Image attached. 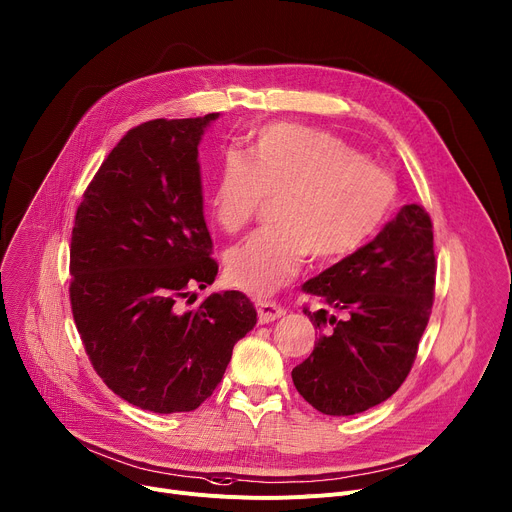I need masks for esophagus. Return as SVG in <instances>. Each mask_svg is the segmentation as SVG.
Instances as JSON below:
<instances>
[{
    "label": "esophagus",
    "instance_id": "obj_1",
    "mask_svg": "<svg viewBox=\"0 0 512 512\" xmlns=\"http://www.w3.org/2000/svg\"><path fill=\"white\" fill-rule=\"evenodd\" d=\"M286 314V308L280 306L273 300H259V320L261 322H271L275 318H280Z\"/></svg>",
    "mask_w": 512,
    "mask_h": 512
}]
</instances>
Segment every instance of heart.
I'll return each mask as SVG.
<instances>
[{
	"label": "heart",
	"instance_id": "obj_1",
	"mask_svg": "<svg viewBox=\"0 0 512 512\" xmlns=\"http://www.w3.org/2000/svg\"><path fill=\"white\" fill-rule=\"evenodd\" d=\"M269 196L277 198V224L251 232L224 257L230 280L257 294L286 286L310 253L333 261L361 249L392 212L396 183L339 136L282 122L257 130L249 157L237 149L222 155L210 210L237 232Z\"/></svg>",
	"mask_w": 512,
	"mask_h": 512
}]
</instances>
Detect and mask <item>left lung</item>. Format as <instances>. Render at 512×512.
Segmentation results:
<instances>
[{
    "mask_svg": "<svg viewBox=\"0 0 512 512\" xmlns=\"http://www.w3.org/2000/svg\"><path fill=\"white\" fill-rule=\"evenodd\" d=\"M435 273L431 216L406 204L374 241L308 280L306 294L345 316L304 308L320 337L292 369L300 396L331 416L388 400L406 380L427 329Z\"/></svg>",
    "mask_w": 512,
    "mask_h": 512,
    "instance_id": "obj_1",
    "label": "left lung"
}]
</instances>
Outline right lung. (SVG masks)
<instances>
[{
    "label": "right lung",
    "instance_id": "obj_1",
    "mask_svg": "<svg viewBox=\"0 0 512 512\" xmlns=\"http://www.w3.org/2000/svg\"><path fill=\"white\" fill-rule=\"evenodd\" d=\"M216 118L128 130L87 185L71 232L69 296L85 353L114 394L159 414L210 398L257 322L237 290L183 308L218 273L198 163Z\"/></svg>",
    "mask_w": 512,
    "mask_h": 512
}]
</instances>
